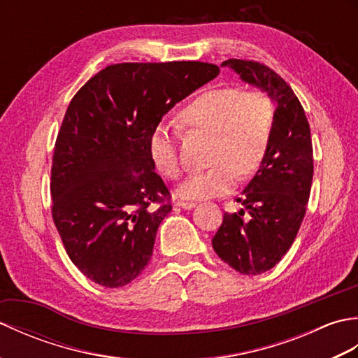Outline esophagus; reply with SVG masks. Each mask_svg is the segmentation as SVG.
Here are the masks:
<instances>
[{
  "label": "esophagus",
  "mask_w": 358,
  "mask_h": 358,
  "mask_svg": "<svg viewBox=\"0 0 358 358\" xmlns=\"http://www.w3.org/2000/svg\"><path fill=\"white\" fill-rule=\"evenodd\" d=\"M175 204H177V206L181 208V209H192V208H195L196 203H194V201H185V200H177V201H175Z\"/></svg>",
  "instance_id": "esophagus-1"
}]
</instances>
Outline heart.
<instances>
[{"label":"heart","instance_id":"b5f03b06","mask_svg":"<svg viewBox=\"0 0 358 358\" xmlns=\"http://www.w3.org/2000/svg\"><path fill=\"white\" fill-rule=\"evenodd\" d=\"M187 126L212 134L209 169L192 173L180 195L206 199L224 194L235 185L237 173L249 177L268 155L275 131V104L264 90L238 86L210 87L195 95L180 113ZM149 154L167 178H178L181 163L177 140L169 126L159 124L149 138Z\"/></svg>","mask_w":358,"mask_h":358}]
</instances>
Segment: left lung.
<instances>
[{"mask_svg":"<svg viewBox=\"0 0 358 358\" xmlns=\"http://www.w3.org/2000/svg\"><path fill=\"white\" fill-rule=\"evenodd\" d=\"M240 77L262 87L277 103L275 131L260 169L237 201L238 214L224 212L212 248L240 273L258 275L272 269L299 234L306 214L314 175V154L305 109L291 86L269 66L231 58Z\"/></svg>","mask_w":358,"mask_h":358,"instance_id":"left-lung-1","label":"left lung"}]
</instances>
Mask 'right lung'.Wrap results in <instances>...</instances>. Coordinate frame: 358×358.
Instances as JSON below:
<instances>
[{
  "label": "right lung",
  "mask_w": 358,
  "mask_h": 358,
  "mask_svg": "<svg viewBox=\"0 0 358 358\" xmlns=\"http://www.w3.org/2000/svg\"><path fill=\"white\" fill-rule=\"evenodd\" d=\"M218 73L201 62L118 63L73 95L53 148L52 218L72 263L96 285L126 286L148 266L172 210L149 138L164 113Z\"/></svg>",
  "instance_id": "obj_1"
}]
</instances>
